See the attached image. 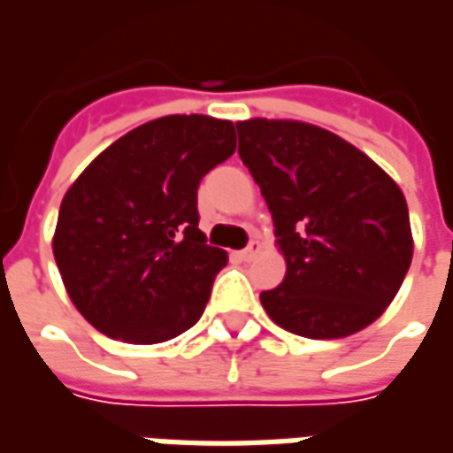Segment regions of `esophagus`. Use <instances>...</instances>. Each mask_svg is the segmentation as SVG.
<instances>
[{
	"instance_id": "34e87169",
	"label": "esophagus",
	"mask_w": 453,
	"mask_h": 453,
	"mask_svg": "<svg viewBox=\"0 0 453 453\" xmlns=\"http://www.w3.org/2000/svg\"><path fill=\"white\" fill-rule=\"evenodd\" d=\"M259 252H262V245H259L257 240H252V242H250V245H247L242 252H237V257H240V259H245V262H250V259H255Z\"/></svg>"
}]
</instances>
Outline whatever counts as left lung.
<instances>
[{
    "instance_id": "8db88e82",
    "label": "left lung",
    "mask_w": 453,
    "mask_h": 453,
    "mask_svg": "<svg viewBox=\"0 0 453 453\" xmlns=\"http://www.w3.org/2000/svg\"><path fill=\"white\" fill-rule=\"evenodd\" d=\"M240 159L262 188L284 281L259 301L279 327L340 340L386 313L412 262L400 187L330 130L291 119L237 120Z\"/></svg>"
}]
</instances>
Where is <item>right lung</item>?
<instances>
[{
  "mask_svg": "<svg viewBox=\"0 0 453 453\" xmlns=\"http://www.w3.org/2000/svg\"><path fill=\"white\" fill-rule=\"evenodd\" d=\"M233 152V120L174 113L128 130L74 179L53 255L87 323L128 344L198 323L227 255L198 230L196 191Z\"/></svg>",
  "mask_w": 453,
  "mask_h": 453,
  "instance_id": "obj_1",
  "label": "right lung"
}]
</instances>
